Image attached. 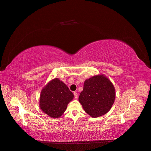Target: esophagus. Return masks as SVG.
Returning <instances> with one entry per match:
<instances>
[{"mask_svg":"<svg viewBox=\"0 0 151 151\" xmlns=\"http://www.w3.org/2000/svg\"><path fill=\"white\" fill-rule=\"evenodd\" d=\"M74 96H75V98L76 99H78V93L76 92H74Z\"/></svg>","mask_w":151,"mask_h":151,"instance_id":"esophagus-1","label":"esophagus"}]
</instances>
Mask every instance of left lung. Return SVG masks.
Wrapping results in <instances>:
<instances>
[{"instance_id": "obj_1", "label": "left lung", "mask_w": 151, "mask_h": 151, "mask_svg": "<svg viewBox=\"0 0 151 151\" xmlns=\"http://www.w3.org/2000/svg\"><path fill=\"white\" fill-rule=\"evenodd\" d=\"M114 86L104 75H97L86 80L79 101L85 111L92 117L108 113L115 100Z\"/></svg>"}]
</instances>
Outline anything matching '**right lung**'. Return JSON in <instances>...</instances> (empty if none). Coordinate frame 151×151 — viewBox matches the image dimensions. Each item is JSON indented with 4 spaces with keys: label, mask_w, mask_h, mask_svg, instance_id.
I'll list each match as a JSON object with an SVG mask.
<instances>
[{
    "label": "right lung",
    "mask_w": 151,
    "mask_h": 151,
    "mask_svg": "<svg viewBox=\"0 0 151 151\" xmlns=\"http://www.w3.org/2000/svg\"><path fill=\"white\" fill-rule=\"evenodd\" d=\"M73 97V93L67 85L59 79L55 78L42 89L40 107L50 117L58 118L65 112L68 104Z\"/></svg>",
    "instance_id": "obj_1"
}]
</instances>
